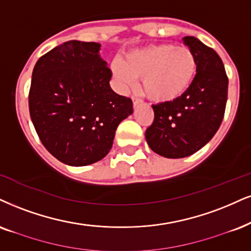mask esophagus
Returning <instances> with one entry per match:
<instances>
[{
  "mask_svg": "<svg viewBox=\"0 0 251 251\" xmlns=\"http://www.w3.org/2000/svg\"><path fill=\"white\" fill-rule=\"evenodd\" d=\"M142 102V100H140V99H137V98H134L132 99V103H134V107L136 108L138 106V104H140Z\"/></svg>",
  "mask_w": 251,
  "mask_h": 251,
  "instance_id": "esophagus-1",
  "label": "esophagus"
}]
</instances>
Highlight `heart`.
Masks as SVG:
<instances>
[{"instance_id": "1", "label": "heart", "mask_w": 251, "mask_h": 251, "mask_svg": "<svg viewBox=\"0 0 251 251\" xmlns=\"http://www.w3.org/2000/svg\"><path fill=\"white\" fill-rule=\"evenodd\" d=\"M111 71L121 89L135 87L137 78H143L145 95L165 103L177 100L191 87L197 74V59L184 46L150 45L129 52L125 60H114Z\"/></svg>"}]
</instances>
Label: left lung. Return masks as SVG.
Here are the masks:
<instances>
[{"label": "left lung", "mask_w": 251, "mask_h": 251, "mask_svg": "<svg viewBox=\"0 0 251 251\" xmlns=\"http://www.w3.org/2000/svg\"><path fill=\"white\" fill-rule=\"evenodd\" d=\"M182 40L196 55V78L177 100L153 104V123L145 131L150 149L166 158H184L205 147L220 128L227 103L221 58L196 37Z\"/></svg>", "instance_id": "obj_1"}]
</instances>
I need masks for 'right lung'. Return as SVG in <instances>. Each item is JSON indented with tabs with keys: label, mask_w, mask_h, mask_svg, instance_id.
I'll list each match as a JSON object with an SVG mask.
<instances>
[{
	"label": "right lung",
	"mask_w": 251,
	"mask_h": 251,
	"mask_svg": "<svg viewBox=\"0 0 251 251\" xmlns=\"http://www.w3.org/2000/svg\"><path fill=\"white\" fill-rule=\"evenodd\" d=\"M101 45L70 40L35 65L29 93L31 121L52 156L85 166L107 156L117 126L132 114L131 99L110 88Z\"/></svg>",
	"instance_id": "obj_1"
}]
</instances>
